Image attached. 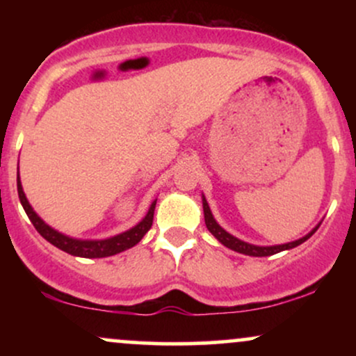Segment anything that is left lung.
I'll return each mask as SVG.
<instances>
[{
	"instance_id": "8db88e82",
	"label": "left lung",
	"mask_w": 356,
	"mask_h": 356,
	"mask_svg": "<svg viewBox=\"0 0 356 356\" xmlns=\"http://www.w3.org/2000/svg\"><path fill=\"white\" fill-rule=\"evenodd\" d=\"M202 207H204V219H206V226H207V229L211 231V234L214 236V238L218 239L220 244H224V246H226V248H229V249H232V251L241 252V254H246V256L263 257V256L276 254V252L284 251V249L296 248V246H300L301 243H305L306 239L312 238L314 232H316L318 227H320V226H316L312 232H309V234H306L305 238H301V239H298V241H293V243L280 244V246H254V244L244 243V241L234 238V236H231L229 232L224 231L222 227H220L219 224L216 222V219L212 218V212L209 209V204H207L206 197H202Z\"/></svg>"
}]
</instances>
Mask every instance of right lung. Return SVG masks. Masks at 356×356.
<instances>
[{
  "mask_svg": "<svg viewBox=\"0 0 356 356\" xmlns=\"http://www.w3.org/2000/svg\"><path fill=\"white\" fill-rule=\"evenodd\" d=\"M16 184H18V195L19 201H22V206L26 216L30 218L31 222H33L35 229L43 236L48 243H51L53 246H56L61 251L68 252L72 256H80V257H107V256H113L117 252L125 251V249L136 246V244L145 236V232L152 227V220H154V211H155V202H152L149 212L140 222L137 224L136 227L132 229L122 232V234L113 236V238L108 239H102V241H81V239H72L68 236L60 234L58 231L51 229L48 224H44L42 219L36 216V212L31 209L30 202L26 201V195H24L22 182H19V175L16 179Z\"/></svg>",
  "mask_w": 356,
  "mask_h": 356,
  "instance_id": "right-lung-1",
  "label": "right lung"
}]
</instances>
